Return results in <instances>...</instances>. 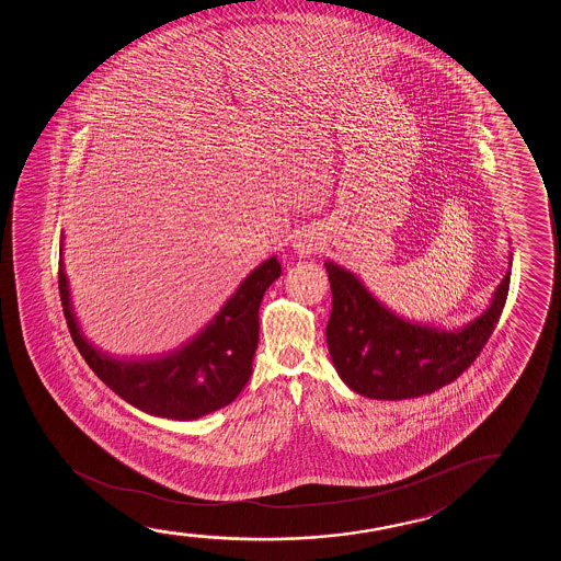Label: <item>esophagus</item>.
<instances>
[{"mask_svg":"<svg viewBox=\"0 0 561 561\" xmlns=\"http://www.w3.org/2000/svg\"><path fill=\"white\" fill-rule=\"evenodd\" d=\"M293 247H295V253L308 256V254L318 253L322 249V238H318V233L314 231H305L293 241Z\"/></svg>","mask_w":561,"mask_h":561,"instance_id":"obj_1","label":"esophagus"}]
</instances>
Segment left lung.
Instances as JSON below:
<instances>
[{
	"label": "left lung",
	"instance_id": "obj_1",
	"mask_svg": "<svg viewBox=\"0 0 561 561\" xmlns=\"http://www.w3.org/2000/svg\"><path fill=\"white\" fill-rule=\"evenodd\" d=\"M323 266L331 284L325 339L333 366L353 391L377 400L430 394L466 371L496 328L510 289L507 268L483 314L446 331L394 314L351 270L330 261Z\"/></svg>",
	"mask_w": 561,
	"mask_h": 561
}]
</instances>
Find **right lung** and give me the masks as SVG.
<instances>
[{
    "mask_svg": "<svg viewBox=\"0 0 561 561\" xmlns=\"http://www.w3.org/2000/svg\"><path fill=\"white\" fill-rule=\"evenodd\" d=\"M59 256V295L70 337L93 374L121 399L146 414L180 422L199 420L236 400L253 374L262 297L282 276L276 256L256 266L195 337L172 353L138 360L108 356L85 339L70 300L62 239Z\"/></svg>",
    "mask_w": 561,
    "mask_h": 561,
    "instance_id": "1",
    "label": "right lung"
}]
</instances>
